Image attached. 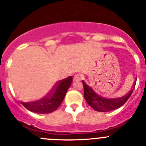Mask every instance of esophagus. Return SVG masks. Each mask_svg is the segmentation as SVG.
Listing matches in <instances>:
<instances>
[{"mask_svg": "<svg viewBox=\"0 0 146 146\" xmlns=\"http://www.w3.org/2000/svg\"><path fill=\"white\" fill-rule=\"evenodd\" d=\"M80 76L78 74H76L73 76V81H79L80 80Z\"/></svg>", "mask_w": 146, "mask_h": 146, "instance_id": "1", "label": "esophagus"}]
</instances>
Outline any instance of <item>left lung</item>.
Masks as SVG:
<instances>
[{
    "label": "left lung",
    "mask_w": 146,
    "mask_h": 146,
    "mask_svg": "<svg viewBox=\"0 0 146 146\" xmlns=\"http://www.w3.org/2000/svg\"><path fill=\"white\" fill-rule=\"evenodd\" d=\"M82 83L84 89V98L86 101L87 104L94 110L100 111V112H107V111H112L122 107L130 97L136 84V81H135L131 91H130L128 94H127L125 96H123L122 97L107 99L97 94L84 81H82Z\"/></svg>",
    "instance_id": "left-lung-1"
}]
</instances>
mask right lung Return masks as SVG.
Returning a JSON list of instances; mask_svg holds the SVG:
<instances>
[{
    "label": "right lung",
    "instance_id": "add662e5",
    "mask_svg": "<svg viewBox=\"0 0 146 146\" xmlns=\"http://www.w3.org/2000/svg\"><path fill=\"white\" fill-rule=\"evenodd\" d=\"M73 77L69 76L57 82L50 93L33 102H21L22 105L29 111L37 114H48L55 111L64 99L66 92L71 85Z\"/></svg>",
    "mask_w": 146,
    "mask_h": 146
}]
</instances>
